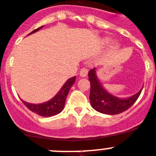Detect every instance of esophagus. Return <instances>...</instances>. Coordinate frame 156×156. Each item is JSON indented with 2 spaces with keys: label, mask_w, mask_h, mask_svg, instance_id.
Listing matches in <instances>:
<instances>
[{
  "label": "esophagus",
  "mask_w": 156,
  "mask_h": 156,
  "mask_svg": "<svg viewBox=\"0 0 156 156\" xmlns=\"http://www.w3.org/2000/svg\"><path fill=\"white\" fill-rule=\"evenodd\" d=\"M87 69H86L85 68H83V69H81L80 72V75L81 77H86L87 75Z\"/></svg>",
  "instance_id": "34e87169"
}]
</instances>
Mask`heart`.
<instances>
[{
	"label": "heart",
	"mask_w": 156,
	"mask_h": 156,
	"mask_svg": "<svg viewBox=\"0 0 156 156\" xmlns=\"http://www.w3.org/2000/svg\"><path fill=\"white\" fill-rule=\"evenodd\" d=\"M114 47H116V45H114Z\"/></svg>",
	"instance_id": "1"
}]
</instances>
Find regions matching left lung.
Masks as SVG:
<instances>
[{
	"mask_svg": "<svg viewBox=\"0 0 156 156\" xmlns=\"http://www.w3.org/2000/svg\"><path fill=\"white\" fill-rule=\"evenodd\" d=\"M88 79L91 83L90 101L93 108L102 114H118L127 110L137 100L142 90L128 98H118L110 94L102 87L98 80L95 69H91L88 73Z\"/></svg>",
	"mask_w": 156,
	"mask_h": 156,
	"instance_id": "1",
	"label": "left lung"
}]
</instances>
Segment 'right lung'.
<instances>
[{
	"instance_id": "obj_1",
	"label": "right lung",
	"mask_w": 156,
	"mask_h": 156,
	"mask_svg": "<svg viewBox=\"0 0 156 156\" xmlns=\"http://www.w3.org/2000/svg\"><path fill=\"white\" fill-rule=\"evenodd\" d=\"M43 26L40 27L38 28L35 29L33 31L30 33L29 34H32V33L36 32L38 30L42 28ZM76 76L72 77L70 79L66 81V83L62 86L58 93L56 94L55 96L53 98H51L50 100L47 101L46 102L41 103V104H31V103H28L24 101L22 102H23V104L32 112L35 113L39 116L42 117H51L54 116L56 114H59L62 111L65 106V102L66 97L68 95V93L69 91V89L72 87V85L75 83Z\"/></svg>"
}]
</instances>
